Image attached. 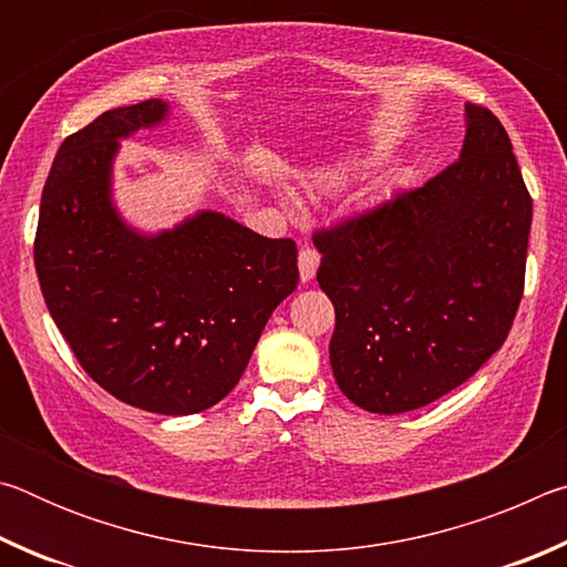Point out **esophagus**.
<instances>
[{"label":"esophagus","instance_id":"34e87169","mask_svg":"<svg viewBox=\"0 0 567 567\" xmlns=\"http://www.w3.org/2000/svg\"><path fill=\"white\" fill-rule=\"evenodd\" d=\"M297 265H300V280L302 282H310L312 277H315V272H318L320 252H318V249L302 247L300 255H297Z\"/></svg>","mask_w":567,"mask_h":567}]
</instances>
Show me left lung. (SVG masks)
<instances>
[{"mask_svg": "<svg viewBox=\"0 0 567 567\" xmlns=\"http://www.w3.org/2000/svg\"><path fill=\"white\" fill-rule=\"evenodd\" d=\"M530 223L511 137L467 102L457 162L315 233L318 282L334 305L330 364L348 400L398 415L473 378L513 328Z\"/></svg>", "mask_w": 567, "mask_h": 567, "instance_id": "left-lung-1", "label": "left lung"}]
</instances>
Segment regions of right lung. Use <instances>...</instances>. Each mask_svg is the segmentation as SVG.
<instances>
[{
	"mask_svg": "<svg viewBox=\"0 0 567 567\" xmlns=\"http://www.w3.org/2000/svg\"><path fill=\"white\" fill-rule=\"evenodd\" d=\"M145 100L70 134L42 189L34 267L52 320L84 372L127 405L192 415L247 368L267 320L295 292L297 247L203 209L142 235L112 203L120 140L167 120Z\"/></svg>",
	"mask_w": 567,
	"mask_h": 567,
	"instance_id": "1",
	"label": "right lung"
}]
</instances>
